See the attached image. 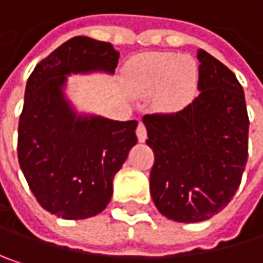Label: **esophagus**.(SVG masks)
Listing matches in <instances>:
<instances>
[{
  "label": "esophagus",
  "mask_w": 263,
  "mask_h": 263,
  "mask_svg": "<svg viewBox=\"0 0 263 263\" xmlns=\"http://www.w3.org/2000/svg\"><path fill=\"white\" fill-rule=\"evenodd\" d=\"M137 137H138V141L140 143H143V141H146V138H147V132H146V126L140 122L138 123V126H137Z\"/></svg>",
  "instance_id": "34e87169"
}]
</instances>
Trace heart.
I'll return each mask as SVG.
<instances>
[{
	"mask_svg": "<svg viewBox=\"0 0 263 263\" xmlns=\"http://www.w3.org/2000/svg\"><path fill=\"white\" fill-rule=\"evenodd\" d=\"M126 80L140 96L155 94L161 111H178L193 97L198 68L192 58L178 53H146L126 67Z\"/></svg>",
	"mask_w": 263,
	"mask_h": 263,
	"instance_id": "b5f03b06",
	"label": "heart"
}]
</instances>
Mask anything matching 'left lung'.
<instances>
[{"label":"left lung","instance_id":"left-lung-1","mask_svg":"<svg viewBox=\"0 0 263 263\" xmlns=\"http://www.w3.org/2000/svg\"><path fill=\"white\" fill-rule=\"evenodd\" d=\"M199 96L174 114H147L146 144L154 151L151 195L161 215L201 222L235 196L248 157V114L236 76L198 50Z\"/></svg>","mask_w":263,"mask_h":263}]
</instances>
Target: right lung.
<instances>
[{
  "mask_svg": "<svg viewBox=\"0 0 263 263\" xmlns=\"http://www.w3.org/2000/svg\"><path fill=\"white\" fill-rule=\"evenodd\" d=\"M119 58L112 44L76 36L41 61L27 80L18 160L37 202L59 218L103 212L112 180L137 143V120L78 112L65 94L68 76L114 74Z\"/></svg>",
  "mask_w": 263,
  "mask_h": 263,
  "instance_id": "1",
  "label": "right lung"
}]
</instances>
